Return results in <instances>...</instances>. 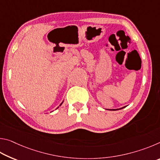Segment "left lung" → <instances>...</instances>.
<instances>
[{
    "label": "left lung",
    "instance_id": "obj_1",
    "mask_svg": "<svg viewBox=\"0 0 160 160\" xmlns=\"http://www.w3.org/2000/svg\"><path fill=\"white\" fill-rule=\"evenodd\" d=\"M123 108H124V107H123ZM122 109H123V108H122ZM109 110H113V111L114 110V111H115V110H118V109H109Z\"/></svg>",
    "mask_w": 160,
    "mask_h": 160
}]
</instances>
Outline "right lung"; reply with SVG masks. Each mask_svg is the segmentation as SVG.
Returning <instances> with one entry per match:
<instances>
[{"label":"right lung","instance_id":"add662e5","mask_svg":"<svg viewBox=\"0 0 160 160\" xmlns=\"http://www.w3.org/2000/svg\"><path fill=\"white\" fill-rule=\"evenodd\" d=\"M61 104H62V103H61Z\"/></svg>","mask_w":160,"mask_h":160}]
</instances>
